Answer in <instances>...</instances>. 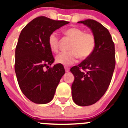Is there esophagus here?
Wrapping results in <instances>:
<instances>
[{"mask_svg": "<svg viewBox=\"0 0 128 128\" xmlns=\"http://www.w3.org/2000/svg\"><path fill=\"white\" fill-rule=\"evenodd\" d=\"M65 72H68V71H69V68L68 67H66V66H65Z\"/></svg>", "mask_w": 128, "mask_h": 128, "instance_id": "1", "label": "esophagus"}]
</instances>
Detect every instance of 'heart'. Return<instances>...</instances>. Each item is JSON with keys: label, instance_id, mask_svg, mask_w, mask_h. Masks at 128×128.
<instances>
[{"label": "heart", "instance_id": "1", "mask_svg": "<svg viewBox=\"0 0 128 128\" xmlns=\"http://www.w3.org/2000/svg\"><path fill=\"white\" fill-rule=\"evenodd\" d=\"M68 38L72 40L69 52H63L56 57V63L68 66L75 63L78 57L88 58L93 53L96 47V38L92 34L84 32L79 28H70L63 32ZM60 40L56 32H52L48 38V45L50 50L56 52L58 50Z\"/></svg>", "mask_w": 128, "mask_h": 128}]
</instances>
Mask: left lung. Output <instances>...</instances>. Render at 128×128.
<instances>
[{
  "mask_svg": "<svg viewBox=\"0 0 128 128\" xmlns=\"http://www.w3.org/2000/svg\"><path fill=\"white\" fill-rule=\"evenodd\" d=\"M91 29L96 38L93 53L78 66L70 68L74 76L72 99L81 106L98 102L110 84L115 66V45L108 30L94 20L80 21Z\"/></svg>",
  "mask_w": 128,
  "mask_h": 128,
  "instance_id": "obj_1",
  "label": "left lung"
}]
</instances>
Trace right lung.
Masks as SVG:
<instances>
[{"mask_svg":"<svg viewBox=\"0 0 128 128\" xmlns=\"http://www.w3.org/2000/svg\"><path fill=\"white\" fill-rule=\"evenodd\" d=\"M68 23L39 16L26 25L20 32L15 49L14 70L21 91L34 103L51 101L65 74L63 65L59 63L46 71L44 68L54 61L48 45L49 35Z\"/></svg>","mask_w":128,"mask_h":128,"instance_id":"obj_1","label":"right lung"}]
</instances>
